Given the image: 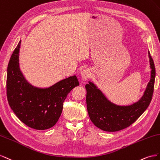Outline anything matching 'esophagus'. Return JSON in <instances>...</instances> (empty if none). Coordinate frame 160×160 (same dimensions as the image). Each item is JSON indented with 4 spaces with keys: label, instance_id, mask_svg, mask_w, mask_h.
Returning a JSON list of instances; mask_svg holds the SVG:
<instances>
[{
    "label": "esophagus",
    "instance_id": "esophagus-1",
    "mask_svg": "<svg viewBox=\"0 0 160 160\" xmlns=\"http://www.w3.org/2000/svg\"><path fill=\"white\" fill-rule=\"evenodd\" d=\"M90 76V71L88 69H85L82 70L80 72V76L84 81H86L87 80Z\"/></svg>",
    "mask_w": 160,
    "mask_h": 160
}]
</instances>
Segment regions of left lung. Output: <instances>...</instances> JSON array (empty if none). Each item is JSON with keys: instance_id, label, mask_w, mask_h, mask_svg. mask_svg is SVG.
I'll return each instance as SVG.
<instances>
[{"instance_id": "8db88e82", "label": "left lung", "mask_w": 160, "mask_h": 160, "mask_svg": "<svg viewBox=\"0 0 160 160\" xmlns=\"http://www.w3.org/2000/svg\"><path fill=\"white\" fill-rule=\"evenodd\" d=\"M151 78L141 98L129 105H118L109 100L93 82L88 81L86 90V105L88 115L94 125L101 130L115 132L130 126L149 107L154 89L156 69L148 51Z\"/></svg>"}]
</instances>
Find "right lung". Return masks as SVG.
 <instances>
[{"label":"right lung","instance_id":"add662e5","mask_svg":"<svg viewBox=\"0 0 160 160\" xmlns=\"http://www.w3.org/2000/svg\"><path fill=\"white\" fill-rule=\"evenodd\" d=\"M21 41L13 52L7 68V99L19 119L31 128L45 130L56 125L68 94L79 86L76 75L66 78L49 87H38L29 83L20 69Z\"/></svg>","mask_w":160,"mask_h":160}]
</instances>
